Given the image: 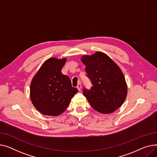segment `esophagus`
<instances>
[{"mask_svg":"<svg viewBox=\"0 0 157 157\" xmlns=\"http://www.w3.org/2000/svg\"><path fill=\"white\" fill-rule=\"evenodd\" d=\"M77 88V89H78V90H80V89H81V88H82V84H81L80 82H79L78 84Z\"/></svg>","mask_w":157,"mask_h":157,"instance_id":"esophagus-1","label":"esophagus"}]
</instances>
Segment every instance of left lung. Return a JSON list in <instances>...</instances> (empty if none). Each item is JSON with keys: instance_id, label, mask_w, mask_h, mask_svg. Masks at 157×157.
Masks as SVG:
<instances>
[{"instance_id": "1", "label": "left lung", "mask_w": 157, "mask_h": 157, "mask_svg": "<svg viewBox=\"0 0 157 157\" xmlns=\"http://www.w3.org/2000/svg\"><path fill=\"white\" fill-rule=\"evenodd\" d=\"M81 61L86 65L87 77L93 85L83 94L90 106L99 113H111L124 102L127 86L122 70L103 52L84 55Z\"/></svg>"}]
</instances>
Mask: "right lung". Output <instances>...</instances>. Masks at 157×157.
<instances>
[{
	"mask_svg": "<svg viewBox=\"0 0 157 157\" xmlns=\"http://www.w3.org/2000/svg\"><path fill=\"white\" fill-rule=\"evenodd\" d=\"M66 61V58H51L46 60L31 82V101L44 115L61 114L77 93V89L71 86L70 78L61 73Z\"/></svg>",
	"mask_w": 157,
	"mask_h": 157,
	"instance_id": "obj_1",
	"label": "right lung"
}]
</instances>
